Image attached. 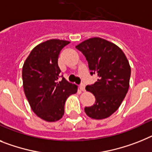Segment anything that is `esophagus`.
Here are the masks:
<instances>
[{
  "label": "esophagus",
  "instance_id": "esophagus-1",
  "mask_svg": "<svg viewBox=\"0 0 152 152\" xmlns=\"http://www.w3.org/2000/svg\"><path fill=\"white\" fill-rule=\"evenodd\" d=\"M80 90H82L83 92L86 91V90H85V84H83V83L80 84Z\"/></svg>",
  "mask_w": 152,
  "mask_h": 152
}]
</instances>
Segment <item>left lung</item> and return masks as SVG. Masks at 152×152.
I'll return each mask as SVG.
<instances>
[{
	"mask_svg": "<svg viewBox=\"0 0 152 152\" xmlns=\"http://www.w3.org/2000/svg\"><path fill=\"white\" fill-rule=\"evenodd\" d=\"M76 48L88 62L90 74L97 75V81L86 90L95 96V104L85 107L88 117L105 119L121 104L129 89L131 66L121 48L99 37L85 40Z\"/></svg>",
	"mask_w": 152,
	"mask_h": 152,
	"instance_id": "obj_1",
	"label": "left lung"
}]
</instances>
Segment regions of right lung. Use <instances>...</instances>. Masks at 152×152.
Returning <instances> with one entry per match:
<instances>
[{
    "instance_id": "right-lung-1",
    "label": "right lung",
    "mask_w": 152,
    "mask_h": 152,
    "mask_svg": "<svg viewBox=\"0 0 152 152\" xmlns=\"http://www.w3.org/2000/svg\"><path fill=\"white\" fill-rule=\"evenodd\" d=\"M70 42L50 39L33 48L22 67L23 88L33 112L41 119L55 122L64 115L65 103L78 86L64 77L58 81L61 70L58 58Z\"/></svg>"
}]
</instances>
